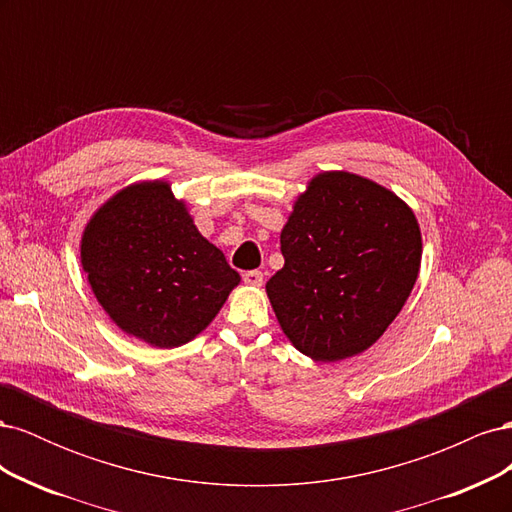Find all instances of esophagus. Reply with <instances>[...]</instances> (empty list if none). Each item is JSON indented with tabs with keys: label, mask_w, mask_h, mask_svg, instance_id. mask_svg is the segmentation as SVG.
Wrapping results in <instances>:
<instances>
[{
	"label": "esophagus",
	"mask_w": 512,
	"mask_h": 512,
	"mask_svg": "<svg viewBox=\"0 0 512 512\" xmlns=\"http://www.w3.org/2000/svg\"><path fill=\"white\" fill-rule=\"evenodd\" d=\"M243 282L247 286H262V273L260 271H245L243 273Z\"/></svg>",
	"instance_id": "obj_1"
}]
</instances>
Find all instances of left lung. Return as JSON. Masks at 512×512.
Instances as JSON below:
<instances>
[{"mask_svg":"<svg viewBox=\"0 0 512 512\" xmlns=\"http://www.w3.org/2000/svg\"><path fill=\"white\" fill-rule=\"evenodd\" d=\"M284 267L267 294L292 346L320 363L374 346L421 269L412 209L376 181L329 170L294 200L280 235Z\"/></svg>","mask_w":512,"mask_h":512,"instance_id":"left-lung-1","label":"left lung"}]
</instances>
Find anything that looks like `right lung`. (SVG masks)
<instances>
[{
  "label": "right lung",
  "mask_w": 512,
  "mask_h": 512,
  "mask_svg": "<svg viewBox=\"0 0 512 512\" xmlns=\"http://www.w3.org/2000/svg\"><path fill=\"white\" fill-rule=\"evenodd\" d=\"M81 265L117 327L156 348L205 331L241 282L168 181L134 183L108 198L85 226Z\"/></svg>",
  "instance_id": "add662e5"
}]
</instances>
